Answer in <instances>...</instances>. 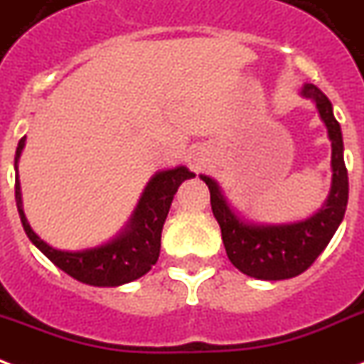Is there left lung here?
Masks as SVG:
<instances>
[{"label": "left lung", "instance_id": "obj_1", "mask_svg": "<svg viewBox=\"0 0 364 364\" xmlns=\"http://www.w3.org/2000/svg\"><path fill=\"white\" fill-rule=\"evenodd\" d=\"M299 94L312 100L332 142V185L324 204L303 220L284 223L255 222L228 203L222 187L210 175H200L210 189V204L220 223L228 258L237 270L250 278L278 282L295 278L318 258L340 228L349 198V179L343 161V136L338 119L333 117L332 102L318 86H301Z\"/></svg>", "mask_w": 364, "mask_h": 364}]
</instances>
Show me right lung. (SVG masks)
Masks as SVG:
<instances>
[{
  "label": "right lung",
  "mask_w": 364,
  "mask_h": 364,
  "mask_svg": "<svg viewBox=\"0 0 364 364\" xmlns=\"http://www.w3.org/2000/svg\"><path fill=\"white\" fill-rule=\"evenodd\" d=\"M24 144H26V136L18 141L15 152V200H17L24 233L28 235L32 245L42 250L58 268L80 284L94 285V287H119L142 278L160 257L161 228L168 218L173 195L179 189V185L185 179L195 177V173L185 166L156 171L142 191L133 214L117 235L112 237L106 243L88 249H55L50 243H46L38 233H34L24 216L23 193L18 181V160L23 154Z\"/></svg>",
  "instance_id": "right-lung-1"
}]
</instances>
